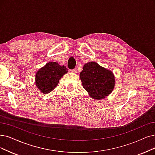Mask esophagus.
Instances as JSON below:
<instances>
[{"mask_svg":"<svg viewBox=\"0 0 155 155\" xmlns=\"http://www.w3.org/2000/svg\"><path fill=\"white\" fill-rule=\"evenodd\" d=\"M71 71L73 73H77V68H74V69H73V70H71Z\"/></svg>","mask_w":155,"mask_h":155,"instance_id":"34e87169","label":"esophagus"}]
</instances>
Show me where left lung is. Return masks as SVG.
<instances>
[{"label": "left lung", "instance_id": "left-lung-1", "mask_svg": "<svg viewBox=\"0 0 155 155\" xmlns=\"http://www.w3.org/2000/svg\"><path fill=\"white\" fill-rule=\"evenodd\" d=\"M80 78L83 87L91 97L96 100L105 98L111 93L115 86L113 73L95 62L84 64Z\"/></svg>", "mask_w": 155, "mask_h": 155}]
</instances>
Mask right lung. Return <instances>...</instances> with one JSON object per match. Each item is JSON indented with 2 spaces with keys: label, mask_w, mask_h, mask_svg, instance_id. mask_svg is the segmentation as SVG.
<instances>
[{
  "label": "right lung",
  "mask_w": 155,
  "mask_h": 155,
  "mask_svg": "<svg viewBox=\"0 0 155 155\" xmlns=\"http://www.w3.org/2000/svg\"><path fill=\"white\" fill-rule=\"evenodd\" d=\"M68 73L64 66H60L57 62H50L36 74V85L43 94L50 93L59 84V81Z\"/></svg>",
  "instance_id": "add662e5"
}]
</instances>
